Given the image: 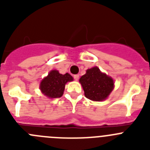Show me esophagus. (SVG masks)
I'll return each instance as SVG.
<instances>
[{"instance_id":"34e87169","label":"esophagus","mask_w":150,"mask_h":150,"mask_svg":"<svg viewBox=\"0 0 150 150\" xmlns=\"http://www.w3.org/2000/svg\"><path fill=\"white\" fill-rule=\"evenodd\" d=\"M74 79H75V80H78V79H79V76L78 75V74H76V75H74Z\"/></svg>"}]
</instances>
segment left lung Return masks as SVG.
Listing matches in <instances>:
<instances>
[{"label": "left lung", "mask_w": 150, "mask_h": 150, "mask_svg": "<svg viewBox=\"0 0 150 150\" xmlns=\"http://www.w3.org/2000/svg\"><path fill=\"white\" fill-rule=\"evenodd\" d=\"M85 96L94 101H102L108 98L114 88V81L110 76L102 73L98 67L88 69L79 79Z\"/></svg>", "instance_id": "8db88e82"}]
</instances>
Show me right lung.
<instances>
[{
    "mask_svg": "<svg viewBox=\"0 0 150 150\" xmlns=\"http://www.w3.org/2000/svg\"><path fill=\"white\" fill-rule=\"evenodd\" d=\"M73 80L72 76L67 73L62 74L57 70H52L49 73L48 76L42 79L40 89L49 98H58L63 95L66 83Z\"/></svg>",
    "mask_w": 150,
    "mask_h": 150,
    "instance_id": "obj_1",
    "label": "right lung"
}]
</instances>
